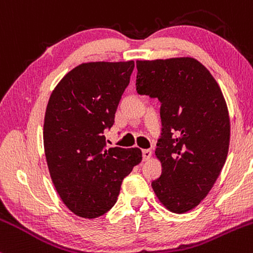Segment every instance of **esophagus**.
Returning <instances> with one entry per match:
<instances>
[{
  "label": "esophagus",
  "instance_id": "34e87169",
  "mask_svg": "<svg viewBox=\"0 0 253 253\" xmlns=\"http://www.w3.org/2000/svg\"><path fill=\"white\" fill-rule=\"evenodd\" d=\"M151 157H152V152H151V150H143V161L144 162L149 161Z\"/></svg>",
  "mask_w": 253,
  "mask_h": 253
}]
</instances>
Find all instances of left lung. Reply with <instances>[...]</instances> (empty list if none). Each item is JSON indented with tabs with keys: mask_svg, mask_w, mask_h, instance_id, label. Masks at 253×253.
Segmentation results:
<instances>
[{
	"mask_svg": "<svg viewBox=\"0 0 253 253\" xmlns=\"http://www.w3.org/2000/svg\"><path fill=\"white\" fill-rule=\"evenodd\" d=\"M136 91L161 101L162 136L152 182L167 210L182 214L208 195L227 158L231 125L219 84L190 57L136 60Z\"/></svg>",
	"mask_w": 253,
	"mask_h": 253,
	"instance_id": "1",
	"label": "left lung"
}]
</instances>
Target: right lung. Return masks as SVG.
<instances>
[{"label": "right lung", "mask_w": 253, "mask_h": 253, "mask_svg": "<svg viewBox=\"0 0 253 253\" xmlns=\"http://www.w3.org/2000/svg\"><path fill=\"white\" fill-rule=\"evenodd\" d=\"M134 62L83 63L52 91L43 119V149L64 205L86 219L117 202L121 183L143 159L138 147L107 149L103 130L114 124Z\"/></svg>", "instance_id": "right-lung-1"}]
</instances>
